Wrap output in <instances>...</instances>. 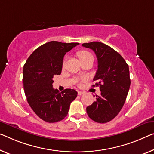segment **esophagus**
Wrapping results in <instances>:
<instances>
[{
    "label": "esophagus",
    "instance_id": "1",
    "mask_svg": "<svg viewBox=\"0 0 154 154\" xmlns=\"http://www.w3.org/2000/svg\"><path fill=\"white\" fill-rule=\"evenodd\" d=\"M84 94V92L83 91H78V94H79V96H81V95H82V94Z\"/></svg>",
    "mask_w": 154,
    "mask_h": 154
}]
</instances>
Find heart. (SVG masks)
Returning a JSON list of instances; mask_svg holds the SVG:
<instances>
[{
    "mask_svg": "<svg viewBox=\"0 0 154 154\" xmlns=\"http://www.w3.org/2000/svg\"><path fill=\"white\" fill-rule=\"evenodd\" d=\"M78 56H79V57L80 60H82V59H84V58H89V57L93 58V56H92L91 54L89 53V51H79V52L78 53ZM65 60H66V58L64 59L63 64H65Z\"/></svg>",
    "mask_w": 154,
    "mask_h": 154,
    "instance_id": "heart-1",
    "label": "heart"
}]
</instances>
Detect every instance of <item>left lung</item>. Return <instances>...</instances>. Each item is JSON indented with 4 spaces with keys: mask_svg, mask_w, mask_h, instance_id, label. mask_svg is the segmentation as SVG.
<instances>
[{
    "mask_svg": "<svg viewBox=\"0 0 154 154\" xmlns=\"http://www.w3.org/2000/svg\"><path fill=\"white\" fill-rule=\"evenodd\" d=\"M82 47L92 49L98 60V69L93 87L99 86L100 96L87 107L88 116L98 123H106L120 112L126 100L131 80L129 66L116 51L100 42L83 43Z\"/></svg>",
    "mask_w": 154,
    "mask_h": 154,
    "instance_id": "8db88e82",
    "label": "left lung"
}]
</instances>
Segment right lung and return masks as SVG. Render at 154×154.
Segmentation results:
<instances>
[{"instance_id": "right-lung-1", "label": "right lung", "mask_w": 154, "mask_h": 154, "mask_svg": "<svg viewBox=\"0 0 154 154\" xmlns=\"http://www.w3.org/2000/svg\"><path fill=\"white\" fill-rule=\"evenodd\" d=\"M79 43L50 41L40 46L23 67V87L27 100L35 113L44 121L56 122L67 116L70 104L78 92L53 88V78L60 75L65 54Z\"/></svg>"}]
</instances>
